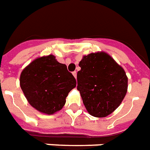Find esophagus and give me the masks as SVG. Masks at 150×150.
I'll use <instances>...</instances> for the list:
<instances>
[{"label": "esophagus", "instance_id": "1", "mask_svg": "<svg viewBox=\"0 0 150 150\" xmlns=\"http://www.w3.org/2000/svg\"><path fill=\"white\" fill-rule=\"evenodd\" d=\"M72 75H74V77H75V79L77 78V72H76V71H73V72H72Z\"/></svg>", "mask_w": 150, "mask_h": 150}]
</instances>
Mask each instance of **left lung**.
Instances as JSON below:
<instances>
[{
	"instance_id": "obj_1",
	"label": "left lung",
	"mask_w": 150,
	"mask_h": 150,
	"mask_svg": "<svg viewBox=\"0 0 150 150\" xmlns=\"http://www.w3.org/2000/svg\"><path fill=\"white\" fill-rule=\"evenodd\" d=\"M79 65L77 89L87 112L98 118L110 115L127 92L124 69L105 52L83 56Z\"/></svg>"
}]
</instances>
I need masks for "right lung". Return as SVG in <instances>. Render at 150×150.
Returning <instances> with one entry per match:
<instances>
[{
	"label": "right lung",
	"mask_w": 150,
	"mask_h": 150,
	"mask_svg": "<svg viewBox=\"0 0 150 150\" xmlns=\"http://www.w3.org/2000/svg\"><path fill=\"white\" fill-rule=\"evenodd\" d=\"M19 84L33 108L52 115L62 109L68 93L76 86V80L66 65L50 54L30 63L22 71Z\"/></svg>",
	"instance_id": "1"
}]
</instances>
